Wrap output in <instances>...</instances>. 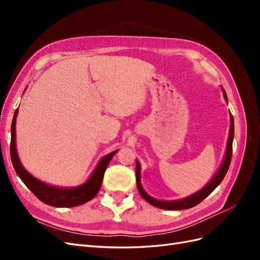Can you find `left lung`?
I'll return each instance as SVG.
<instances>
[{"mask_svg": "<svg viewBox=\"0 0 260 260\" xmlns=\"http://www.w3.org/2000/svg\"><path fill=\"white\" fill-rule=\"evenodd\" d=\"M223 91V95L225 98V100L228 101L226 98V93L224 90ZM233 137H234V121H233V117L231 115V125H230V136H229V141H228V145H226V152H225V156L223 162L220 167L219 171L216 174V176L212 178V180L210 182L205 186L203 187L201 191H199L198 193H195L191 196H188L186 199L183 200H179V201H172V202H168V201H158L155 200L153 198H151L148 194H146V192L142 188V185H141V181H140V177H141V168H140V164L139 161H137V169H136V178H137V185H138V190L141 194V196L147 202L151 204V205L158 207L161 209H167V210H180V209H187L191 208L198 205L203 200H205L207 196L215 190V188L221 183V181L223 180L224 176L226 175L228 169L230 167V162H231V157H232V143H233Z\"/></svg>", "mask_w": 260, "mask_h": 260, "instance_id": "left-lung-1", "label": "left lung"}]
</instances>
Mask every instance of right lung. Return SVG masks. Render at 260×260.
I'll return each instance as SVG.
<instances>
[{
    "instance_id": "add662e5",
    "label": "right lung",
    "mask_w": 260,
    "mask_h": 260,
    "mask_svg": "<svg viewBox=\"0 0 260 260\" xmlns=\"http://www.w3.org/2000/svg\"><path fill=\"white\" fill-rule=\"evenodd\" d=\"M17 113H18V109L15 112L13 121H12L11 159H12L15 171H16L18 177L21 179L22 182L26 184V186L29 188V190L32 192L41 202L54 207L79 206L95 198V195L100 191L102 182H103V177L108 164L113 158V156L118 152V149L117 151L112 152L111 154L106 155L104 158L100 161L99 166L96 167L95 170H94L90 179L86 181L84 184L77 187H73V188H62V187H55L52 185H48L31 176L29 172L26 171V169L21 166L18 155H17V151H16V143H15V124H16Z\"/></svg>"
}]
</instances>
